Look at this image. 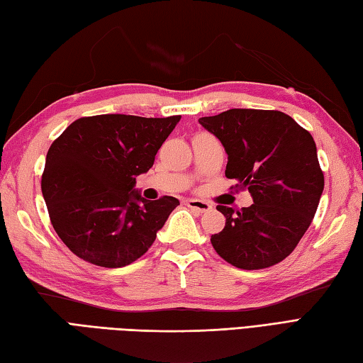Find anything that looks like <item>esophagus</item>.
Returning a JSON list of instances; mask_svg holds the SVG:
<instances>
[{"label": "esophagus", "instance_id": "obj_1", "mask_svg": "<svg viewBox=\"0 0 363 363\" xmlns=\"http://www.w3.org/2000/svg\"><path fill=\"white\" fill-rule=\"evenodd\" d=\"M186 204L190 207L191 211H195L198 213H204L209 212L212 209V206L206 201H201V199H187Z\"/></svg>", "mask_w": 363, "mask_h": 363}]
</instances>
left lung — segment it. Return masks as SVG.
<instances>
[{"label": "left lung", "instance_id": "left-lung-1", "mask_svg": "<svg viewBox=\"0 0 363 363\" xmlns=\"http://www.w3.org/2000/svg\"><path fill=\"white\" fill-rule=\"evenodd\" d=\"M199 123L225 146L226 177L248 189L254 204L226 217L211 242L218 256L242 269L279 264L309 229L325 189L309 130L279 111L229 109Z\"/></svg>", "mask_w": 363, "mask_h": 363}]
</instances>
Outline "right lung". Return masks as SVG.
<instances>
[{"label": "right lung", "mask_w": 363, "mask_h": 363, "mask_svg": "<svg viewBox=\"0 0 363 363\" xmlns=\"http://www.w3.org/2000/svg\"><path fill=\"white\" fill-rule=\"evenodd\" d=\"M179 120L94 115L73 121L52 142L42 194L54 230L79 259L120 268L150 250L179 201H146L134 189L135 177L152 167Z\"/></svg>", "instance_id": "add662e5"}]
</instances>
